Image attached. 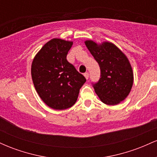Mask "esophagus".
Masks as SVG:
<instances>
[{
  "label": "esophagus",
  "instance_id": "esophagus-1",
  "mask_svg": "<svg viewBox=\"0 0 157 157\" xmlns=\"http://www.w3.org/2000/svg\"><path fill=\"white\" fill-rule=\"evenodd\" d=\"M84 77H86V80H88V79H89V73H88V72H86V73H85V74H84Z\"/></svg>",
  "mask_w": 157,
  "mask_h": 157
}]
</instances>
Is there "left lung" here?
Returning a JSON list of instances; mask_svg holds the SVG:
<instances>
[{
    "label": "left lung",
    "instance_id": "1",
    "mask_svg": "<svg viewBox=\"0 0 157 157\" xmlns=\"http://www.w3.org/2000/svg\"><path fill=\"white\" fill-rule=\"evenodd\" d=\"M85 44L101 71V77L94 85L95 93L106 105L120 103L128 96L134 82V73L127 56L109 41L97 44L86 40Z\"/></svg>",
    "mask_w": 157,
    "mask_h": 157
}]
</instances>
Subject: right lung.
<instances>
[{"mask_svg":"<svg viewBox=\"0 0 157 157\" xmlns=\"http://www.w3.org/2000/svg\"><path fill=\"white\" fill-rule=\"evenodd\" d=\"M73 41L53 38L36 54L31 74L35 90L48 107L64 110L75 105L86 80L68 62Z\"/></svg>","mask_w":157,"mask_h":157,"instance_id":"right-lung-1","label":"right lung"}]
</instances>
